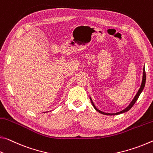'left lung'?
Here are the masks:
<instances>
[{
  "instance_id": "8db88e82",
  "label": "left lung",
  "mask_w": 153,
  "mask_h": 153,
  "mask_svg": "<svg viewBox=\"0 0 153 153\" xmlns=\"http://www.w3.org/2000/svg\"><path fill=\"white\" fill-rule=\"evenodd\" d=\"M143 74V75H142V81L141 85H140V88L139 89L138 91L137 92V94H136V96H135V97H134V99L132 100V101H131V102H130V104L128 105V106H127V108H125L124 110H123V111H120V112H116V113H107V112H102V111H100L99 109L97 108L96 107V106H95V105H94L93 101H92L91 97H89L90 100H91V102L92 105H93V106H94V108L96 109L97 112H100V113H101V114H105V115H117V114H121V113H124V112H127L128 111H129V110L131 109V108H132V106H134V104L136 103V102L137 101V100L138 99V97H139V96H140V94L142 93V91H143L144 88L145 83H146V72H145V67H144V68H143V74Z\"/></svg>"
}]
</instances>
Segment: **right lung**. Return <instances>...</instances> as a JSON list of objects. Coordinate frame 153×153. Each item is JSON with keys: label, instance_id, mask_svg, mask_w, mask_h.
I'll return each mask as SVG.
<instances>
[{"label": "right lung", "instance_id": "right-lung-1", "mask_svg": "<svg viewBox=\"0 0 153 153\" xmlns=\"http://www.w3.org/2000/svg\"><path fill=\"white\" fill-rule=\"evenodd\" d=\"M45 112H44V113H45Z\"/></svg>", "mask_w": 153, "mask_h": 153}]
</instances>
